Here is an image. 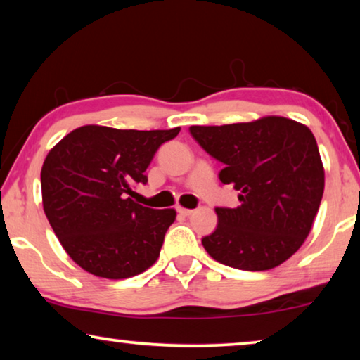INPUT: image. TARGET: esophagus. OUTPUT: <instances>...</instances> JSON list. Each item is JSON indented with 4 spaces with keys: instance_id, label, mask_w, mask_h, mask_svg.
Returning a JSON list of instances; mask_svg holds the SVG:
<instances>
[{
    "instance_id": "34e87169",
    "label": "esophagus",
    "mask_w": 360,
    "mask_h": 360,
    "mask_svg": "<svg viewBox=\"0 0 360 360\" xmlns=\"http://www.w3.org/2000/svg\"><path fill=\"white\" fill-rule=\"evenodd\" d=\"M178 212L182 214V217H191L194 210H191V208H184V207H178Z\"/></svg>"
}]
</instances>
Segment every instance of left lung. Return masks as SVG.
<instances>
[{
    "label": "left lung",
    "instance_id": "obj_1",
    "mask_svg": "<svg viewBox=\"0 0 360 360\" xmlns=\"http://www.w3.org/2000/svg\"><path fill=\"white\" fill-rule=\"evenodd\" d=\"M189 131L224 165L219 181L239 191V207L214 208L218 226L202 239L210 257L238 270L264 271L296 254L312 229L325 187L312 131L283 116Z\"/></svg>",
    "mask_w": 360,
    "mask_h": 360
}]
</instances>
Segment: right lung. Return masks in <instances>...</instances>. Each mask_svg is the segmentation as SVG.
Masks as SVG:
<instances>
[{
    "instance_id": "add662e5",
    "label": "right lung",
    "mask_w": 360,
    "mask_h": 360,
    "mask_svg": "<svg viewBox=\"0 0 360 360\" xmlns=\"http://www.w3.org/2000/svg\"><path fill=\"white\" fill-rule=\"evenodd\" d=\"M169 131L89 124L74 129L41 166L43 210L68 255L95 276L124 280L152 266L174 208L155 210L132 200V189Z\"/></svg>"
}]
</instances>
